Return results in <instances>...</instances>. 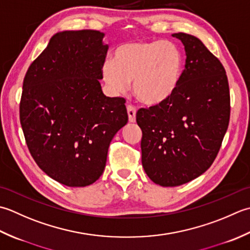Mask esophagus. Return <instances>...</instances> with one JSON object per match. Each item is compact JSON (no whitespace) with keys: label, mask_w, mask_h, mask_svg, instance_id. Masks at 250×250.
Masks as SVG:
<instances>
[{"label":"esophagus","mask_w":250,"mask_h":250,"mask_svg":"<svg viewBox=\"0 0 250 250\" xmlns=\"http://www.w3.org/2000/svg\"><path fill=\"white\" fill-rule=\"evenodd\" d=\"M127 113H128V120L130 123L136 122V109L132 105L127 106Z\"/></svg>","instance_id":"1"}]
</instances>
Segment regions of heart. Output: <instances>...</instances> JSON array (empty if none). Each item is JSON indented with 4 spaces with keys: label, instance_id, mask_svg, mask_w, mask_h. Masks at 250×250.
<instances>
[{
    "label": "heart",
    "instance_id": "heart-1",
    "mask_svg": "<svg viewBox=\"0 0 250 250\" xmlns=\"http://www.w3.org/2000/svg\"><path fill=\"white\" fill-rule=\"evenodd\" d=\"M183 57L175 44L163 41H137L114 50V60L105 59L101 75L112 94H124L132 83L136 98L146 105H159L178 89Z\"/></svg>",
    "mask_w": 250,
    "mask_h": 250
}]
</instances>
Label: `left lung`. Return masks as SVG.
<instances>
[{"mask_svg": "<svg viewBox=\"0 0 250 250\" xmlns=\"http://www.w3.org/2000/svg\"><path fill=\"white\" fill-rule=\"evenodd\" d=\"M186 50V69L166 103L140 109L141 162L147 177L177 187L204 174L215 161L230 121V91L222 63L200 39L174 33Z\"/></svg>", "mask_w": 250, "mask_h": 250, "instance_id": "left-lung-1", "label": "left lung"}]
</instances>
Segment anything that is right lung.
<instances>
[{"label": "right lung", "instance_id": "1", "mask_svg": "<svg viewBox=\"0 0 250 250\" xmlns=\"http://www.w3.org/2000/svg\"><path fill=\"white\" fill-rule=\"evenodd\" d=\"M104 38L96 30L54 34L23 80L20 124L30 153L68 187L99 179L110 142L128 122L125 99L101 89Z\"/></svg>", "mask_w": 250, "mask_h": 250}]
</instances>
